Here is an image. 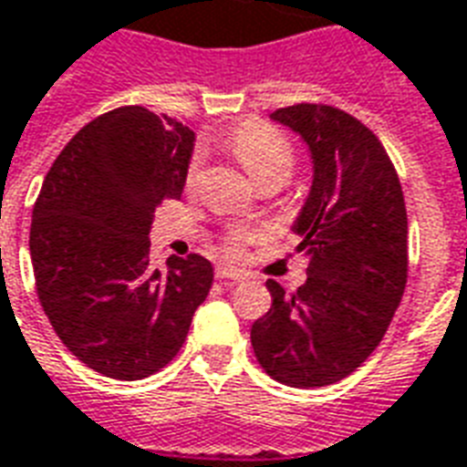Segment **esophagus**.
<instances>
[{
	"mask_svg": "<svg viewBox=\"0 0 467 467\" xmlns=\"http://www.w3.org/2000/svg\"><path fill=\"white\" fill-rule=\"evenodd\" d=\"M215 279L220 281H230V284H240L244 276H242L240 272H234V269H230V266H218L215 269Z\"/></svg>",
	"mask_w": 467,
	"mask_h": 467,
	"instance_id": "34e87169",
	"label": "esophagus"
}]
</instances>
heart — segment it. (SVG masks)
<instances>
[{
  "label": "heart",
  "instance_id": "obj_1",
  "mask_svg": "<svg viewBox=\"0 0 467 467\" xmlns=\"http://www.w3.org/2000/svg\"><path fill=\"white\" fill-rule=\"evenodd\" d=\"M230 147L234 149V154L242 161V166L247 169V173L254 181H265L269 176H289L291 166H294V147L291 141L279 130H274L272 124L265 122H244L230 134ZM198 169H201V156L193 154L186 166V186L191 188L198 178ZM259 240L257 230L249 227H233L230 233L223 237V254L227 257H242L244 249L252 242Z\"/></svg>",
  "mask_w": 467,
  "mask_h": 467
}]
</instances>
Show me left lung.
<instances>
[{"mask_svg": "<svg viewBox=\"0 0 467 467\" xmlns=\"http://www.w3.org/2000/svg\"><path fill=\"white\" fill-rule=\"evenodd\" d=\"M272 119L301 134L313 156L294 225L308 279L294 294L266 281L272 308L254 320L252 348L276 382L326 387L368 360L404 296L407 205L389 154L358 117L301 102Z\"/></svg>", "mask_w": 467, "mask_h": 467, "instance_id": "8db88e82", "label": "left lung"}]
</instances>
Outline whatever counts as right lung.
<instances>
[{"instance_id":"obj_1","label":"right lung","mask_w":467,"mask_h":467,"mask_svg":"<svg viewBox=\"0 0 467 467\" xmlns=\"http://www.w3.org/2000/svg\"><path fill=\"white\" fill-rule=\"evenodd\" d=\"M193 131L127 105L95 117L46 173L31 218L36 294L78 360L112 379H144L183 348L213 284L201 254L149 266V230L186 186Z\"/></svg>"}]
</instances>
